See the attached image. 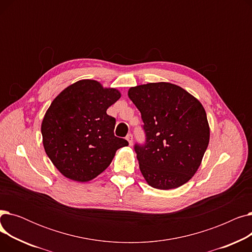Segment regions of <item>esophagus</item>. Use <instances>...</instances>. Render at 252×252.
Here are the masks:
<instances>
[{"label":"esophagus","mask_w":252,"mask_h":252,"mask_svg":"<svg viewBox=\"0 0 252 252\" xmlns=\"http://www.w3.org/2000/svg\"><path fill=\"white\" fill-rule=\"evenodd\" d=\"M126 139V141L128 142V144H129V146H131V145H133V141H134V140H133V135H131V134L127 135Z\"/></svg>","instance_id":"obj_1"}]
</instances>
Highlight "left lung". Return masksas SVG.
Segmentation results:
<instances>
[{"mask_svg":"<svg viewBox=\"0 0 252 252\" xmlns=\"http://www.w3.org/2000/svg\"><path fill=\"white\" fill-rule=\"evenodd\" d=\"M128 98L140 110L146 144L136 145L141 173L149 186L176 189L199 168L210 129L200 101L170 83L131 87Z\"/></svg>","mask_w":252,"mask_h":252,"instance_id":"left-lung-1","label":"left lung"}]
</instances>
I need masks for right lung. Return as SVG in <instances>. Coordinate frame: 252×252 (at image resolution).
<instances>
[{
  "label": "right lung",
  "mask_w": 252,
  "mask_h": 252,
  "mask_svg": "<svg viewBox=\"0 0 252 252\" xmlns=\"http://www.w3.org/2000/svg\"><path fill=\"white\" fill-rule=\"evenodd\" d=\"M121 97L117 89L81 79L53 100L41 129L45 151L62 176L92 181L109 166L117 149L127 146L114 136L115 118L106 113Z\"/></svg>",
  "instance_id": "1"
}]
</instances>
